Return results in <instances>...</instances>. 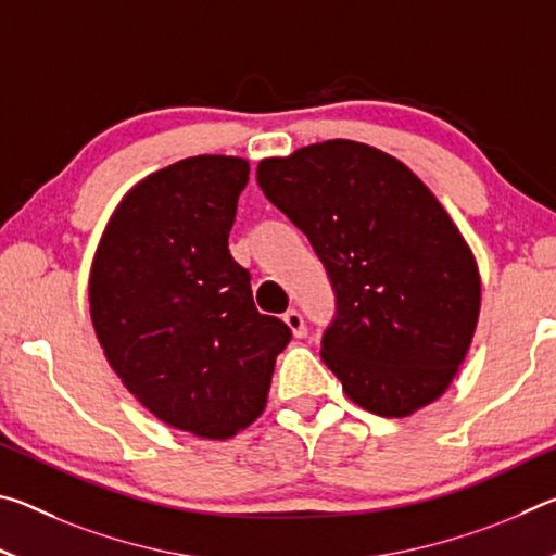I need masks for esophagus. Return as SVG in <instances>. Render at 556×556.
<instances>
[{"label":"esophagus","mask_w":556,"mask_h":556,"mask_svg":"<svg viewBox=\"0 0 556 556\" xmlns=\"http://www.w3.org/2000/svg\"><path fill=\"white\" fill-rule=\"evenodd\" d=\"M285 324L289 326V331L294 333L296 338L304 336V318H301V314L296 312V308H289V312L285 314Z\"/></svg>","instance_id":"esophagus-1"}]
</instances>
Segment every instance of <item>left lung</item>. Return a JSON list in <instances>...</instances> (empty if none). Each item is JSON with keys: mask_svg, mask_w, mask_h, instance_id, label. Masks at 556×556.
<instances>
[{"mask_svg": "<svg viewBox=\"0 0 556 556\" xmlns=\"http://www.w3.org/2000/svg\"><path fill=\"white\" fill-rule=\"evenodd\" d=\"M306 235L338 316L321 357L357 407L409 417L454 382L481 314V271L431 188L382 149L328 139L257 164Z\"/></svg>", "mask_w": 556, "mask_h": 556, "instance_id": "8db88e82", "label": "left lung"}]
</instances>
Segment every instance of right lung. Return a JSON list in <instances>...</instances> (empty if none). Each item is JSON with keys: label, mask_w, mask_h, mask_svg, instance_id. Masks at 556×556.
Returning <instances> with one entry per match:
<instances>
[{"label": "right lung", "mask_w": 556, "mask_h": 556, "mask_svg": "<svg viewBox=\"0 0 556 556\" xmlns=\"http://www.w3.org/2000/svg\"><path fill=\"white\" fill-rule=\"evenodd\" d=\"M250 178L242 156L201 154L122 195L90 267L92 328L110 368L159 421L230 439L267 407L285 321L255 308L228 235Z\"/></svg>", "instance_id": "add662e5"}]
</instances>
